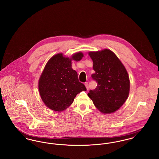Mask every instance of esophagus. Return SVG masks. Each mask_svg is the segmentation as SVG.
<instances>
[{
    "label": "esophagus",
    "mask_w": 159,
    "mask_h": 159,
    "mask_svg": "<svg viewBox=\"0 0 159 159\" xmlns=\"http://www.w3.org/2000/svg\"><path fill=\"white\" fill-rule=\"evenodd\" d=\"M84 85H85V86H86V89H87L88 90V89H89V86H88V82H85V83H84Z\"/></svg>",
    "instance_id": "esophagus-1"
}]
</instances>
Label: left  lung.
<instances>
[{"label": "left lung", "mask_w": 159, "mask_h": 159, "mask_svg": "<svg viewBox=\"0 0 159 159\" xmlns=\"http://www.w3.org/2000/svg\"><path fill=\"white\" fill-rule=\"evenodd\" d=\"M95 73L91 75L97 88L88 93L95 107L102 113H113L128 98L130 82L128 72L117 56L104 49L89 53Z\"/></svg>", "instance_id": "1"}]
</instances>
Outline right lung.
Wrapping results in <instances>:
<instances>
[{
	"instance_id": "right-lung-1",
	"label": "right lung",
	"mask_w": 159,
	"mask_h": 159,
	"mask_svg": "<svg viewBox=\"0 0 159 159\" xmlns=\"http://www.w3.org/2000/svg\"><path fill=\"white\" fill-rule=\"evenodd\" d=\"M83 57L82 52L74 54L71 58L58 53L47 62L39 81V90L42 101L50 109L57 111L66 110L79 93L86 91L71 68V60L79 61Z\"/></svg>"
}]
</instances>
